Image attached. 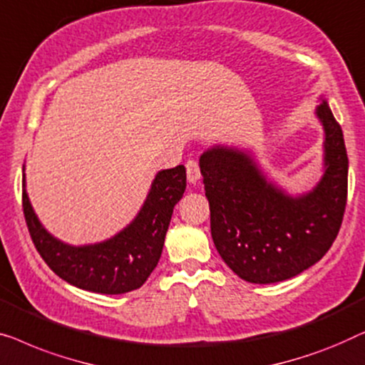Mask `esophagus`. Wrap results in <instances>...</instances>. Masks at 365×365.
I'll return each mask as SVG.
<instances>
[{
	"label": "esophagus",
	"instance_id": "obj_1",
	"mask_svg": "<svg viewBox=\"0 0 365 365\" xmlns=\"http://www.w3.org/2000/svg\"><path fill=\"white\" fill-rule=\"evenodd\" d=\"M185 167H187V178L190 183H197L200 180V177H202V173H200V167H198V162L193 160V158H190L185 163Z\"/></svg>",
	"mask_w": 365,
	"mask_h": 365
}]
</instances>
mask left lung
Segmentation results:
<instances>
[{
    "label": "left lung",
    "instance_id": "left-lung-1",
    "mask_svg": "<svg viewBox=\"0 0 365 365\" xmlns=\"http://www.w3.org/2000/svg\"><path fill=\"white\" fill-rule=\"evenodd\" d=\"M324 175L309 193L291 197L266 180L250 153L213 147L200 157L210 228L220 256L241 279L269 284L316 264L334 243L347 203V152L326 101Z\"/></svg>",
    "mask_w": 365,
    "mask_h": 365
}]
</instances>
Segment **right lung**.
Listing matches in <instances>:
<instances>
[{
	"label": "right lung",
	"instance_id": "right-lung-1",
	"mask_svg": "<svg viewBox=\"0 0 365 365\" xmlns=\"http://www.w3.org/2000/svg\"><path fill=\"white\" fill-rule=\"evenodd\" d=\"M187 188L183 165L155 175L135 220L110 240L71 246L56 240L31 207L23 175V212L31 240L46 264L69 284L99 294H124L140 287L160 259L173 207Z\"/></svg>",
	"mask_w": 365,
	"mask_h": 365
}]
</instances>
